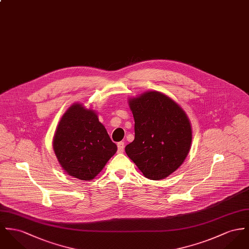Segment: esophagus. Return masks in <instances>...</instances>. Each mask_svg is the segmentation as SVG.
I'll return each mask as SVG.
<instances>
[{
  "label": "esophagus",
  "instance_id": "obj_1",
  "mask_svg": "<svg viewBox=\"0 0 249 249\" xmlns=\"http://www.w3.org/2000/svg\"><path fill=\"white\" fill-rule=\"evenodd\" d=\"M117 152L119 153L124 152V142H118L117 143Z\"/></svg>",
  "mask_w": 249,
  "mask_h": 249
}]
</instances>
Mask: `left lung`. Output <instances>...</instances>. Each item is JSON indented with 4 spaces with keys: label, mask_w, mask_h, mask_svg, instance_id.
Masks as SVG:
<instances>
[{
    "label": "left lung",
    "mask_w": 249,
    "mask_h": 249,
    "mask_svg": "<svg viewBox=\"0 0 249 249\" xmlns=\"http://www.w3.org/2000/svg\"><path fill=\"white\" fill-rule=\"evenodd\" d=\"M129 105L134 115V140L125 152L145 177H168L191 150L190 119L172 98L156 91L129 99Z\"/></svg>",
    "instance_id": "8db88e82"
}]
</instances>
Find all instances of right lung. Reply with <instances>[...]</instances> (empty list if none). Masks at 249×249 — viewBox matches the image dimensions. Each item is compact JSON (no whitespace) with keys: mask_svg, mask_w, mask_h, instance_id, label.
I'll return each mask as SVG.
<instances>
[{"mask_svg":"<svg viewBox=\"0 0 249 249\" xmlns=\"http://www.w3.org/2000/svg\"><path fill=\"white\" fill-rule=\"evenodd\" d=\"M53 149L65 172L85 181L93 180L117 151L95 111L79 103L73 104L62 115Z\"/></svg>","mask_w":249,"mask_h":249,"instance_id":"1","label":"right lung"}]
</instances>
